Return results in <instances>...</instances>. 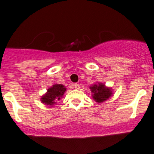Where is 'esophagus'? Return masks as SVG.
<instances>
[{
    "label": "esophagus",
    "mask_w": 154,
    "mask_h": 154,
    "mask_svg": "<svg viewBox=\"0 0 154 154\" xmlns=\"http://www.w3.org/2000/svg\"><path fill=\"white\" fill-rule=\"evenodd\" d=\"M73 86H74V87L76 88V89H80V86L78 84V83H74Z\"/></svg>",
    "instance_id": "34e87169"
}]
</instances>
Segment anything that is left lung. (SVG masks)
<instances>
[{
	"label": "left lung",
	"mask_w": 154,
	"mask_h": 154,
	"mask_svg": "<svg viewBox=\"0 0 154 154\" xmlns=\"http://www.w3.org/2000/svg\"><path fill=\"white\" fill-rule=\"evenodd\" d=\"M92 97L97 103H103V101L109 98L112 94V88L106 87L103 83H96L90 86Z\"/></svg>",
	"instance_id": "left-lung-1"
}]
</instances>
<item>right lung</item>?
Returning <instances> with one entry per match:
<instances>
[{
	"label": "right lung",
	"mask_w": 154,
	"mask_h": 154,
	"mask_svg": "<svg viewBox=\"0 0 154 154\" xmlns=\"http://www.w3.org/2000/svg\"><path fill=\"white\" fill-rule=\"evenodd\" d=\"M66 88L62 84H54L48 89L47 93L42 97L41 101L46 105L53 106L57 100H60L63 97Z\"/></svg>",
	"instance_id": "right-lung-1"
}]
</instances>
